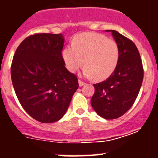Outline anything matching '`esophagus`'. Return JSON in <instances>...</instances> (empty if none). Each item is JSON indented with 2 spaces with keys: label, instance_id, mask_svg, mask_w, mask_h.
<instances>
[{
  "label": "esophagus",
  "instance_id": "1",
  "mask_svg": "<svg viewBox=\"0 0 158 158\" xmlns=\"http://www.w3.org/2000/svg\"><path fill=\"white\" fill-rule=\"evenodd\" d=\"M85 84V83L84 82H82V81H81V80H79V86H80V87H81V86L84 85Z\"/></svg>",
  "mask_w": 158,
  "mask_h": 158
}]
</instances>
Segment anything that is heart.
<instances>
[{"label": "heart", "mask_w": 158, "mask_h": 158, "mask_svg": "<svg viewBox=\"0 0 158 158\" xmlns=\"http://www.w3.org/2000/svg\"><path fill=\"white\" fill-rule=\"evenodd\" d=\"M66 69L74 73L83 64V73L87 77L94 76L102 80L114 73L118 64L119 48L114 40L98 33H81L76 35L71 46L62 51Z\"/></svg>", "instance_id": "obj_1"}]
</instances>
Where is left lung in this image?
Wrapping results in <instances>:
<instances>
[{
	"instance_id": "left-lung-1",
	"label": "left lung",
	"mask_w": 158,
	"mask_h": 158,
	"mask_svg": "<svg viewBox=\"0 0 158 158\" xmlns=\"http://www.w3.org/2000/svg\"><path fill=\"white\" fill-rule=\"evenodd\" d=\"M111 31L119 48V59L115 70L104 82L94 84L91 104L103 118L114 119L131 108L143 81L142 59L135 44L118 31Z\"/></svg>"
}]
</instances>
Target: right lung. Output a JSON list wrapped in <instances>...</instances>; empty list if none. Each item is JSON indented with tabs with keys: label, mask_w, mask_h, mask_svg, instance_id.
Listing matches in <instances>:
<instances>
[{
	"label": "right lung",
	"mask_w": 158,
	"mask_h": 158,
	"mask_svg": "<svg viewBox=\"0 0 158 158\" xmlns=\"http://www.w3.org/2000/svg\"><path fill=\"white\" fill-rule=\"evenodd\" d=\"M62 34L38 33L19 44L11 64L16 97L29 116L44 123L64 117L79 87L78 79L65 67Z\"/></svg>",
	"instance_id": "add662e5"
}]
</instances>
